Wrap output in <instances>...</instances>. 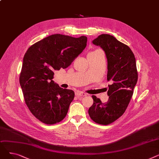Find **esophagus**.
Wrapping results in <instances>:
<instances>
[{
  "label": "esophagus",
  "mask_w": 159,
  "mask_h": 159,
  "mask_svg": "<svg viewBox=\"0 0 159 159\" xmlns=\"http://www.w3.org/2000/svg\"><path fill=\"white\" fill-rule=\"evenodd\" d=\"M88 94L84 93V92H82V91H78L76 93V96L78 97V98H82V97H86L87 96Z\"/></svg>",
  "instance_id": "1"
}]
</instances>
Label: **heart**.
<instances>
[{
  "label": "heart",
  "mask_w": 159,
  "mask_h": 159,
  "mask_svg": "<svg viewBox=\"0 0 159 159\" xmlns=\"http://www.w3.org/2000/svg\"><path fill=\"white\" fill-rule=\"evenodd\" d=\"M97 51H98V50H96V51H94V52H97Z\"/></svg>",
  "instance_id": "heart-1"
}]
</instances>
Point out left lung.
I'll list each match as a JSON object with an SVG mask.
<instances>
[{
	"label": "left lung",
	"mask_w": 159,
	"mask_h": 159,
	"mask_svg": "<svg viewBox=\"0 0 159 159\" xmlns=\"http://www.w3.org/2000/svg\"><path fill=\"white\" fill-rule=\"evenodd\" d=\"M105 52L107 60V80L108 101L102 103L92 95L93 104L88 110L90 118L95 122L108 125L124 114L131 101L138 80L136 61L134 54L127 45L113 36L102 34L93 40Z\"/></svg>",
	"instance_id": "obj_1"
}]
</instances>
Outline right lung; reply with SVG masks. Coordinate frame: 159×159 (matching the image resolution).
Here are the masks:
<instances>
[{
  "instance_id": "obj_1",
  "label": "right lung",
  "mask_w": 159,
  "mask_h": 159,
  "mask_svg": "<svg viewBox=\"0 0 159 159\" xmlns=\"http://www.w3.org/2000/svg\"><path fill=\"white\" fill-rule=\"evenodd\" d=\"M87 37L52 35L31 45L24 55L20 84L29 110L40 122L62 121L75 97L52 80L54 71L68 68L86 46Z\"/></svg>"
}]
</instances>
